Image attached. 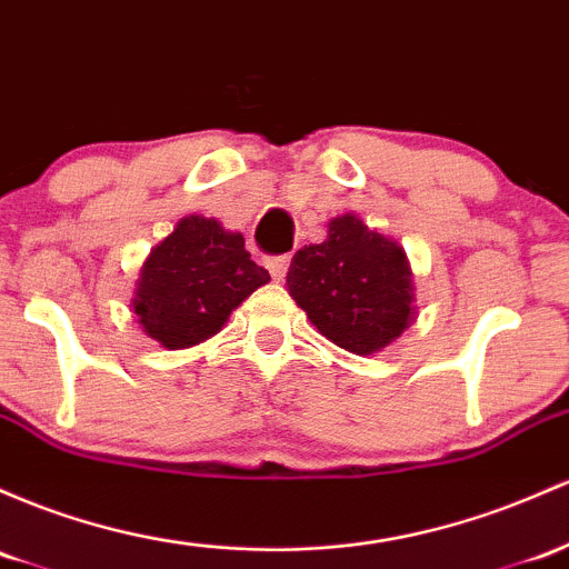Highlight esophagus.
<instances>
[{"label": "esophagus", "instance_id": "34e87169", "mask_svg": "<svg viewBox=\"0 0 569 569\" xmlns=\"http://www.w3.org/2000/svg\"><path fill=\"white\" fill-rule=\"evenodd\" d=\"M289 264H291V256H272V259H267V270L274 280H283L286 272H289Z\"/></svg>", "mask_w": 569, "mask_h": 569}]
</instances>
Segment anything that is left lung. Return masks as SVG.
I'll use <instances>...</instances> for the list:
<instances>
[{
  "label": "left lung",
  "mask_w": 569,
  "mask_h": 569,
  "mask_svg": "<svg viewBox=\"0 0 569 569\" xmlns=\"http://www.w3.org/2000/svg\"><path fill=\"white\" fill-rule=\"evenodd\" d=\"M286 283L318 332L351 353L380 351L413 318L405 251L356 216L335 218L327 240L297 251Z\"/></svg>",
  "instance_id": "1"
}]
</instances>
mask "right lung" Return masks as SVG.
<instances>
[{
    "label": "right lung",
    "mask_w": 569,
    "mask_h": 569,
    "mask_svg": "<svg viewBox=\"0 0 569 569\" xmlns=\"http://www.w3.org/2000/svg\"><path fill=\"white\" fill-rule=\"evenodd\" d=\"M270 280L237 232L213 218L189 216L159 242L142 267L134 313L161 346L189 348L208 340L246 297Z\"/></svg>",
    "instance_id": "add662e5"
}]
</instances>
